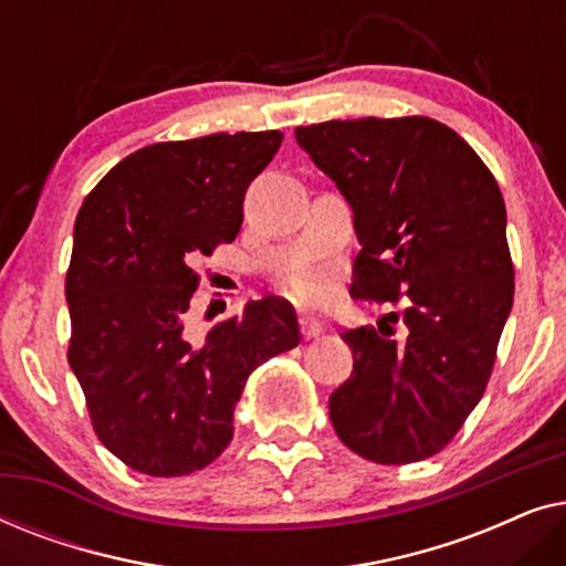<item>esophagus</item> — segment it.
I'll return each mask as SVG.
<instances>
[{
	"label": "esophagus",
	"instance_id": "esophagus-1",
	"mask_svg": "<svg viewBox=\"0 0 566 566\" xmlns=\"http://www.w3.org/2000/svg\"><path fill=\"white\" fill-rule=\"evenodd\" d=\"M298 324H301V335L304 337H316L324 332V322L316 319V316H312V314H301Z\"/></svg>",
	"mask_w": 566,
	"mask_h": 566
}]
</instances>
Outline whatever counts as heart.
Wrapping results in <instances>:
<instances>
[{
  "mask_svg": "<svg viewBox=\"0 0 566 566\" xmlns=\"http://www.w3.org/2000/svg\"><path fill=\"white\" fill-rule=\"evenodd\" d=\"M285 289H289L298 304H322L324 296H327V283H324L322 275L312 273V270H298V273L289 275Z\"/></svg>",
  "mask_w": 566,
  "mask_h": 566,
  "instance_id": "heart-1",
  "label": "heart"
}]
</instances>
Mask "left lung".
I'll list each match as a JSON object with an SVG mask.
<instances>
[{"mask_svg":"<svg viewBox=\"0 0 566 566\" xmlns=\"http://www.w3.org/2000/svg\"><path fill=\"white\" fill-rule=\"evenodd\" d=\"M360 242L355 298H405L407 339L345 329L353 374L329 397L339 440L376 463L438 453L482 399L513 308L505 200L453 128L430 118L298 126Z\"/></svg>","mask_w":566,"mask_h":566,"instance_id":"1","label":"left lung"}]
</instances>
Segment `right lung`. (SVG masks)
Masks as SVG:
<instances>
[{"label": "right lung", "instance_id": "1", "mask_svg": "<svg viewBox=\"0 0 566 566\" xmlns=\"http://www.w3.org/2000/svg\"><path fill=\"white\" fill-rule=\"evenodd\" d=\"M281 142V130H239L151 144L118 161L76 216L69 366L97 438L142 474L182 476L219 459L247 378L298 345L296 312L273 296L200 337L188 327L192 265L234 242L244 192Z\"/></svg>", "mask_w": 566, "mask_h": 566}]
</instances>
